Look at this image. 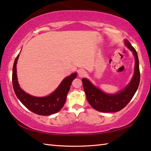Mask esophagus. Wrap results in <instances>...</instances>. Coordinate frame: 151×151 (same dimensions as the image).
<instances>
[{
    "mask_svg": "<svg viewBox=\"0 0 151 151\" xmlns=\"http://www.w3.org/2000/svg\"><path fill=\"white\" fill-rule=\"evenodd\" d=\"M86 75V73L85 70L81 69L78 70V75L81 76V77H83V76H85Z\"/></svg>",
    "mask_w": 151,
    "mask_h": 151,
    "instance_id": "34e87169",
    "label": "esophagus"
}]
</instances>
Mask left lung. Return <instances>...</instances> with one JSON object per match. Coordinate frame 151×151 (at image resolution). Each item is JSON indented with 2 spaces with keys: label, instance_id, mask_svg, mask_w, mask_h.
<instances>
[{
  "label": "left lung",
  "instance_id": "obj_1",
  "mask_svg": "<svg viewBox=\"0 0 151 151\" xmlns=\"http://www.w3.org/2000/svg\"><path fill=\"white\" fill-rule=\"evenodd\" d=\"M125 45L133 52L135 58V66L132 81L123 90L116 94H108L95 87L86 78L82 79L87 101L91 106L96 111L103 112H114L121 111L131 101L139 87L140 76L137 52L127 40H125Z\"/></svg>",
  "mask_w": 151,
  "mask_h": 151
}]
</instances>
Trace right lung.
I'll return each instance as SVG.
<instances>
[{
  "instance_id": "add662e5",
  "label": "right lung",
  "mask_w": 151,
  "mask_h": 151,
  "mask_svg": "<svg viewBox=\"0 0 151 151\" xmlns=\"http://www.w3.org/2000/svg\"><path fill=\"white\" fill-rule=\"evenodd\" d=\"M19 57V55H18L15 58L12 75V86L17 98L28 109L39 115L47 116L59 111L65 103L66 95L69 91L73 81L76 77V73H75L66 77L58 87L50 95L45 97L32 96L20 88L17 81L16 66Z\"/></svg>"
}]
</instances>
